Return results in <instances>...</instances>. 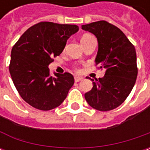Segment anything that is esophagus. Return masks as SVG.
<instances>
[{"mask_svg": "<svg viewBox=\"0 0 150 150\" xmlns=\"http://www.w3.org/2000/svg\"><path fill=\"white\" fill-rule=\"evenodd\" d=\"M83 78H82V77H79V76H76L75 78H74V80H75V82L76 83H78L79 81H81V80H83Z\"/></svg>", "mask_w": 150, "mask_h": 150, "instance_id": "esophagus-1", "label": "esophagus"}]
</instances>
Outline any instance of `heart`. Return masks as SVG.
I'll list each match as a JSON object with an SVG mask.
<instances>
[{"mask_svg": "<svg viewBox=\"0 0 150 150\" xmlns=\"http://www.w3.org/2000/svg\"><path fill=\"white\" fill-rule=\"evenodd\" d=\"M90 38H93V37L89 35V34H84L83 36L81 38V42H84L88 40H89Z\"/></svg>", "mask_w": 150, "mask_h": 150, "instance_id": "obj_1", "label": "heart"}]
</instances>
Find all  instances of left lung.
Masks as SVG:
<instances>
[{
	"label": "left lung",
	"instance_id": "1",
	"mask_svg": "<svg viewBox=\"0 0 150 150\" xmlns=\"http://www.w3.org/2000/svg\"><path fill=\"white\" fill-rule=\"evenodd\" d=\"M82 29L98 39L96 65L105 68L104 77L91 79L93 88L84 94L90 106L99 111H109L124 103L129 95L138 75L134 46L117 26L106 21L83 25Z\"/></svg>",
	"mask_w": 150,
	"mask_h": 150
}]
</instances>
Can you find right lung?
<instances>
[{
	"mask_svg": "<svg viewBox=\"0 0 150 150\" xmlns=\"http://www.w3.org/2000/svg\"><path fill=\"white\" fill-rule=\"evenodd\" d=\"M78 26L42 21L24 32L11 50L9 71L23 100L47 111L58 107L74 83L71 73L50 75L48 65L59 56Z\"/></svg>",
	"mask_w": 150,
	"mask_h": 150,
	"instance_id": "add662e5",
	"label": "right lung"
}]
</instances>
